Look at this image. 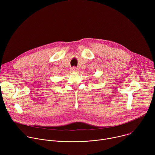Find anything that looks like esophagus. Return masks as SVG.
Segmentation results:
<instances>
[{
    "instance_id": "34e87169",
    "label": "esophagus",
    "mask_w": 155,
    "mask_h": 155,
    "mask_svg": "<svg viewBox=\"0 0 155 155\" xmlns=\"http://www.w3.org/2000/svg\"><path fill=\"white\" fill-rule=\"evenodd\" d=\"M71 70H72V72H78V68H75V67L72 68L71 69Z\"/></svg>"
}]
</instances>
